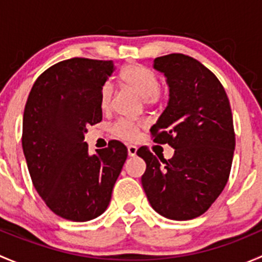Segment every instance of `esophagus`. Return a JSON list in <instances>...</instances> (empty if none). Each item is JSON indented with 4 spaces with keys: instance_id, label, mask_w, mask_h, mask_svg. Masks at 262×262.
Listing matches in <instances>:
<instances>
[{
    "instance_id": "esophagus-1",
    "label": "esophagus",
    "mask_w": 262,
    "mask_h": 262,
    "mask_svg": "<svg viewBox=\"0 0 262 262\" xmlns=\"http://www.w3.org/2000/svg\"><path fill=\"white\" fill-rule=\"evenodd\" d=\"M137 155V147L136 146H129L128 147V156L129 157H134Z\"/></svg>"
}]
</instances>
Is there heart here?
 I'll list each match as a JSON object with an SVG mask.
<instances>
[{
    "label": "heart",
    "mask_w": 262,
    "mask_h": 262,
    "mask_svg": "<svg viewBox=\"0 0 262 262\" xmlns=\"http://www.w3.org/2000/svg\"><path fill=\"white\" fill-rule=\"evenodd\" d=\"M120 80L126 87L133 90L139 97H142L144 101L153 102L158 99V78L156 73L149 68L142 64H137V63H132L121 71ZM112 95V87L109 84H105L101 90V96H100V104H101L102 109H107L110 106ZM139 126H141L139 124L119 121L114 126V133L120 138L133 139Z\"/></svg>",
    "instance_id": "b5f03b06"
}]
</instances>
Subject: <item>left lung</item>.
Returning <instances> with one entry per match:
<instances>
[{
	"mask_svg": "<svg viewBox=\"0 0 262 262\" xmlns=\"http://www.w3.org/2000/svg\"><path fill=\"white\" fill-rule=\"evenodd\" d=\"M153 68L163 73L170 94L150 133L175 153L165 160L139 148L147 165L142 186L158 214L187 221L207 212L228 181L233 118L223 86L199 60L175 53L156 58Z\"/></svg>",
	"mask_w": 262,
	"mask_h": 262,
	"instance_id": "obj_1",
	"label": "left lung"
}]
</instances>
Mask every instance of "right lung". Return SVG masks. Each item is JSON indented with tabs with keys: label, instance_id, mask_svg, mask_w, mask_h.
<instances>
[{
	"label": "right lung",
	"instance_id": "add662e5",
	"mask_svg": "<svg viewBox=\"0 0 262 262\" xmlns=\"http://www.w3.org/2000/svg\"><path fill=\"white\" fill-rule=\"evenodd\" d=\"M112 60L72 58L41 73L23 119V150L34 187L49 209L72 222L106 210L128 149L119 141L90 155L87 125L102 120L101 90Z\"/></svg>",
	"mask_w": 262,
	"mask_h": 262
}]
</instances>
